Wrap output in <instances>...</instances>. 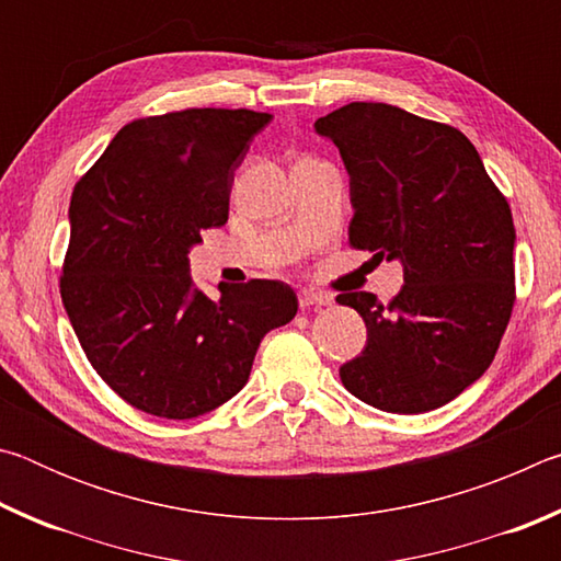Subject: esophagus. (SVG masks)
<instances>
[{
  "instance_id": "esophagus-1",
  "label": "esophagus",
  "mask_w": 561,
  "mask_h": 561,
  "mask_svg": "<svg viewBox=\"0 0 561 561\" xmlns=\"http://www.w3.org/2000/svg\"><path fill=\"white\" fill-rule=\"evenodd\" d=\"M331 297L329 294H321L314 289H301L299 291V307L301 309H309V307H329Z\"/></svg>"
}]
</instances>
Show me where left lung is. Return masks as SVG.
I'll list each match as a JSON object with an SVG mask.
<instances>
[{
    "label": "left lung",
    "mask_w": 561,
    "mask_h": 561,
    "mask_svg": "<svg viewBox=\"0 0 561 561\" xmlns=\"http://www.w3.org/2000/svg\"><path fill=\"white\" fill-rule=\"evenodd\" d=\"M314 128L348 170V244L401 260L405 282L388 304L368 291L336 297L368 331L341 383L386 413L440 408L488 371L515 307L507 197L448 123L354 101Z\"/></svg>",
    "instance_id": "1"
}]
</instances>
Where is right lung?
Wrapping results in <instances>:
<instances>
[{"label": "right lung", "mask_w": 561, "mask_h": 561, "mask_svg": "<svg viewBox=\"0 0 561 561\" xmlns=\"http://www.w3.org/2000/svg\"><path fill=\"white\" fill-rule=\"evenodd\" d=\"M272 121L185 108L130 121L73 187L61 299L83 354L138 411L187 421L242 391L264 334L289 324L284 282L195 289L190 247L227 222L234 170Z\"/></svg>", "instance_id": "1"}]
</instances>
